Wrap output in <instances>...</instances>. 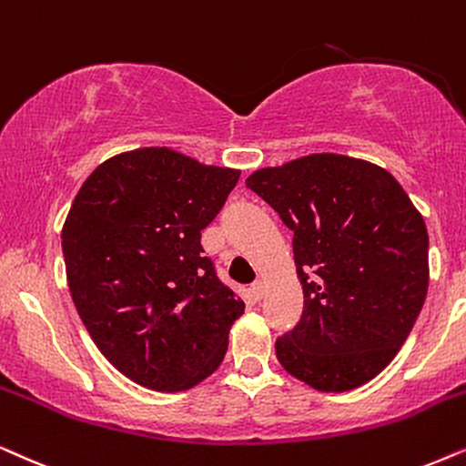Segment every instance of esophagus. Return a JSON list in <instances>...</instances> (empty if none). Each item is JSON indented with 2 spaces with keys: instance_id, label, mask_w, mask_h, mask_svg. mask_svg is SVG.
<instances>
[{
  "instance_id": "obj_1",
  "label": "esophagus",
  "mask_w": 466,
  "mask_h": 466,
  "mask_svg": "<svg viewBox=\"0 0 466 466\" xmlns=\"http://www.w3.org/2000/svg\"><path fill=\"white\" fill-rule=\"evenodd\" d=\"M264 288H266V285H264V281H262V279H258V281L251 285V291H253V296H256V298H258V300H259V298H262V296H264Z\"/></svg>"
}]
</instances>
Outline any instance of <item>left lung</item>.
I'll return each instance as SVG.
<instances>
[{
  "instance_id": "left-lung-1",
  "label": "left lung",
  "mask_w": 466,
  "mask_h": 466,
  "mask_svg": "<svg viewBox=\"0 0 466 466\" xmlns=\"http://www.w3.org/2000/svg\"><path fill=\"white\" fill-rule=\"evenodd\" d=\"M247 187L294 232L305 309L277 339L281 367L347 392L392 362L428 291V232L399 181L370 161L313 153L256 170Z\"/></svg>"
}]
</instances>
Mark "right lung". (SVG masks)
<instances>
[{
  "instance_id": "add662e5",
  "label": "right lung",
  "mask_w": 466,
  "mask_h": 466,
  "mask_svg": "<svg viewBox=\"0 0 466 466\" xmlns=\"http://www.w3.org/2000/svg\"><path fill=\"white\" fill-rule=\"evenodd\" d=\"M240 170L168 147L119 153L74 198L61 249L74 307L104 358L157 392L213 375L245 302L217 277L200 232Z\"/></svg>"
}]
</instances>
